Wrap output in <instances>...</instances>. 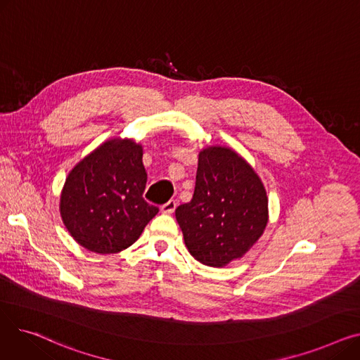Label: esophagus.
Segmentation results:
<instances>
[{"label": "esophagus", "instance_id": "1", "mask_svg": "<svg viewBox=\"0 0 360 360\" xmlns=\"http://www.w3.org/2000/svg\"><path fill=\"white\" fill-rule=\"evenodd\" d=\"M175 209H176V201L175 200H170V201H167L166 204H163L160 207V212L163 214H172L175 212Z\"/></svg>", "mask_w": 360, "mask_h": 360}]
</instances>
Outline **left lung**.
I'll return each instance as SVG.
<instances>
[{"label": "left lung", "mask_w": 360, "mask_h": 360, "mask_svg": "<svg viewBox=\"0 0 360 360\" xmlns=\"http://www.w3.org/2000/svg\"><path fill=\"white\" fill-rule=\"evenodd\" d=\"M185 247L209 267L242 258L269 223V197L254 167L226 146L198 153L193 200L175 210Z\"/></svg>", "instance_id": "left-lung-1"}]
</instances>
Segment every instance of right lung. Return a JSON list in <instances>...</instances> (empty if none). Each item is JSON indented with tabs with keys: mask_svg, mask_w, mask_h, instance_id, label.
I'll return each mask as SVG.
<instances>
[{
	"mask_svg": "<svg viewBox=\"0 0 360 360\" xmlns=\"http://www.w3.org/2000/svg\"><path fill=\"white\" fill-rule=\"evenodd\" d=\"M147 174L143 146L109 139L75 165L60 195V214L87 251L117 254L134 243L159 209L143 198Z\"/></svg>",
	"mask_w": 360,
	"mask_h": 360,
	"instance_id": "1",
	"label": "right lung"
}]
</instances>
